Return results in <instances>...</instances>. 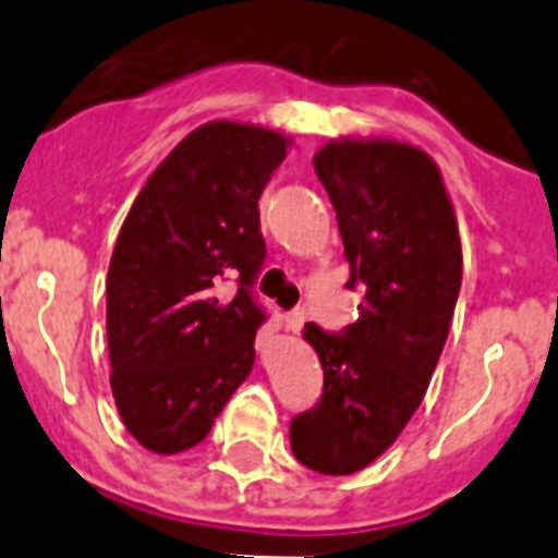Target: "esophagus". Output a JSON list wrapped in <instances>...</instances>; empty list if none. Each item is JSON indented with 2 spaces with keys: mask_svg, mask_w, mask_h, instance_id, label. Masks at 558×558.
I'll return each instance as SVG.
<instances>
[{
  "mask_svg": "<svg viewBox=\"0 0 558 558\" xmlns=\"http://www.w3.org/2000/svg\"><path fill=\"white\" fill-rule=\"evenodd\" d=\"M305 319H308L305 308H294L289 316H286V327H289L291 332H300L305 327Z\"/></svg>",
  "mask_w": 558,
  "mask_h": 558,
  "instance_id": "34e87169",
  "label": "esophagus"
}]
</instances>
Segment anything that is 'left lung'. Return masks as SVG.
I'll list each match as a JSON object with an SVG mask.
<instances>
[{"label": "left lung", "instance_id": "8db88e82", "mask_svg": "<svg viewBox=\"0 0 558 558\" xmlns=\"http://www.w3.org/2000/svg\"><path fill=\"white\" fill-rule=\"evenodd\" d=\"M314 168L336 208L347 289L366 294L343 332L305 325L325 393L289 437L305 468L350 476L390 449L424 399L460 296V228L444 175L415 145L330 140Z\"/></svg>", "mask_w": 558, "mask_h": 558}]
</instances>
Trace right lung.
<instances>
[{
  "mask_svg": "<svg viewBox=\"0 0 558 558\" xmlns=\"http://www.w3.org/2000/svg\"><path fill=\"white\" fill-rule=\"evenodd\" d=\"M289 137L211 121L186 134L129 208L107 275L109 385L129 435L179 454L208 435L255 361L267 314L253 283L267 255L258 197ZM236 277L222 301L216 286Z\"/></svg>",
  "mask_w": 558,
  "mask_h": 558,
  "instance_id": "add662e5",
  "label": "right lung"
}]
</instances>
